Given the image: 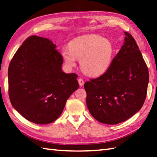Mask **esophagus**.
Here are the masks:
<instances>
[{"instance_id": "obj_1", "label": "esophagus", "mask_w": 157, "mask_h": 157, "mask_svg": "<svg viewBox=\"0 0 157 157\" xmlns=\"http://www.w3.org/2000/svg\"><path fill=\"white\" fill-rule=\"evenodd\" d=\"M78 84L80 86H82V85H84V81L82 78H78Z\"/></svg>"}]
</instances>
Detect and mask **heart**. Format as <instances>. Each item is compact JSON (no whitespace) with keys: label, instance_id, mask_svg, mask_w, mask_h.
I'll use <instances>...</instances> for the list:
<instances>
[{"label":"heart","instance_id":"1","mask_svg":"<svg viewBox=\"0 0 157 157\" xmlns=\"http://www.w3.org/2000/svg\"><path fill=\"white\" fill-rule=\"evenodd\" d=\"M69 49L61 52L65 63L69 67L76 66L80 59L82 72L90 76L105 74L111 66L114 52L110 41L98 35H87L75 38L69 43Z\"/></svg>","mask_w":157,"mask_h":157}]
</instances>
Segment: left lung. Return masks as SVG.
<instances>
[{
  "mask_svg": "<svg viewBox=\"0 0 157 157\" xmlns=\"http://www.w3.org/2000/svg\"><path fill=\"white\" fill-rule=\"evenodd\" d=\"M124 42L109 70L84 85L91 115L106 124L123 122L140 110L149 81L147 65L132 35L124 32Z\"/></svg>",
  "mask_w": 157,
  "mask_h": 157,
  "instance_id": "left-lung-1",
  "label": "left lung"
}]
</instances>
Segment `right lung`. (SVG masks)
Returning a JSON list of instances; mask_svg holds the SVG:
<instances>
[{
  "instance_id": "obj_1",
  "label": "right lung",
  "mask_w": 157,
  "mask_h": 157,
  "mask_svg": "<svg viewBox=\"0 0 157 157\" xmlns=\"http://www.w3.org/2000/svg\"><path fill=\"white\" fill-rule=\"evenodd\" d=\"M63 63L55 44L36 35L25 40L15 53L8 69L9 96L25 119L47 124L60 116L79 87L78 75L63 72Z\"/></svg>"
}]
</instances>
